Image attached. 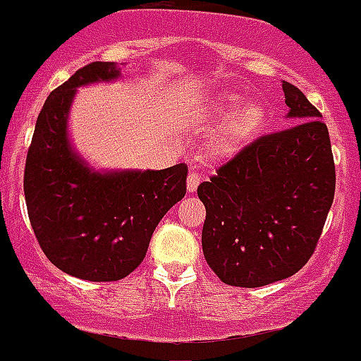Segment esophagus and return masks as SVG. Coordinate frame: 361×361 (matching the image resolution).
<instances>
[{"label": "esophagus", "instance_id": "obj_1", "mask_svg": "<svg viewBox=\"0 0 361 361\" xmlns=\"http://www.w3.org/2000/svg\"><path fill=\"white\" fill-rule=\"evenodd\" d=\"M185 184H188V192H195L196 189H198V185H200V176H198V173H195V172L189 173Z\"/></svg>", "mask_w": 361, "mask_h": 361}]
</instances>
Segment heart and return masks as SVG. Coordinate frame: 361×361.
Masks as SVG:
<instances>
[{
    "mask_svg": "<svg viewBox=\"0 0 361 361\" xmlns=\"http://www.w3.org/2000/svg\"><path fill=\"white\" fill-rule=\"evenodd\" d=\"M224 118L227 121L212 137L209 149L217 158H233L262 133L269 123V109L263 102H245V96L240 92L224 91L203 106L198 123L210 126Z\"/></svg>",
    "mask_w": 361,
    "mask_h": 361,
    "instance_id": "obj_1",
    "label": "heart"
}]
</instances>
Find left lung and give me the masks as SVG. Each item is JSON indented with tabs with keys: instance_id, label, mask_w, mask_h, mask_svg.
Here are the masks:
<instances>
[{
	"instance_id": "obj_1",
	"label": "left lung",
	"mask_w": 361,
	"mask_h": 361,
	"mask_svg": "<svg viewBox=\"0 0 361 361\" xmlns=\"http://www.w3.org/2000/svg\"><path fill=\"white\" fill-rule=\"evenodd\" d=\"M293 126L265 135L198 185L203 256L224 284L259 288L309 262L335 195L330 135L305 94L283 80Z\"/></svg>"
}]
</instances>
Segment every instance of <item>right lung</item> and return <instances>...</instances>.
I'll list each match as a JSON object with an SVG mask.
<instances>
[{"label":"right lung","instance_id":"1","mask_svg":"<svg viewBox=\"0 0 361 361\" xmlns=\"http://www.w3.org/2000/svg\"><path fill=\"white\" fill-rule=\"evenodd\" d=\"M121 77L114 63L87 64L49 94L24 170L27 216L42 251L68 276L106 283L133 272L159 221L185 195L188 166L94 170L68 133L78 87Z\"/></svg>","mask_w":361,"mask_h":361}]
</instances>
